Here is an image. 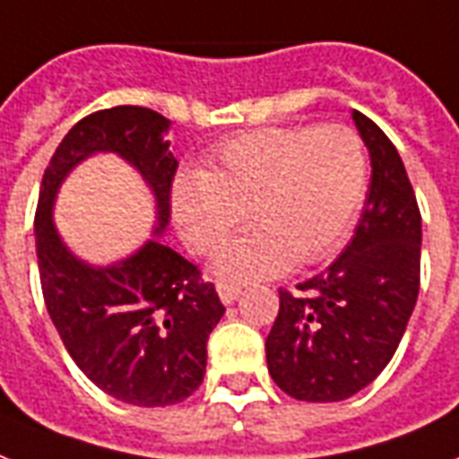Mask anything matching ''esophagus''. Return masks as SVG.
Wrapping results in <instances>:
<instances>
[{
  "label": "esophagus",
  "mask_w": 459,
  "mask_h": 459,
  "mask_svg": "<svg viewBox=\"0 0 459 459\" xmlns=\"http://www.w3.org/2000/svg\"><path fill=\"white\" fill-rule=\"evenodd\" d=\"M216 293H219L221 303L230 306V303H233V300L240 296V286H233V284H226V281H221V284L216 286Z\"/></svg>",
  "instance_id": "obj_1"
}]
</instances>
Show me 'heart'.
Wrapping results in <instances>:
<instances>
[{
  "label": "heart",
  "mask_w": 459,
  "mask_h": 459,
  "mask_svg": "<svg viewBox=\"0 0 459 459\" xmlns=\"http://www.w3.org/2000/svg\"><path fill=\"white\" fill-rule=\"evenodd\" d=\"M366 178L361 136L346 125L253 129L226 139L204 173L178 178L173 216L199 255H214L250 219L257 230L219 255L214 274L253 281L334 253Z\"/></svg>",
  "instance_id": "heart-1"
}]
</instances>
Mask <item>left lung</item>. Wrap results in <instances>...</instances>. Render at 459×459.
I'll use <instances>...</instances> for the list:
<instances>
[{
  "label": "left lung",
  "instance_id": "1",
  "mask_svg": "<svg viewBox=\"0 0 459 459\" xmlns=\"http://www.w3.org/2000/svg\"><path fill=\"white\" fill-rule=\"evenodd\" d=\"M370 153V185L351 243L327 272L279 291L267 337L274 383L303 402H342L380 376L419 296L421 214L400 153L366 115L351 113Z\"/></svg>",
  "mask_w": 459,
  "mask_h": 459
}]
</instances>
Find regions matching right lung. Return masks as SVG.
<instances>
[{
  "label": "right lung",
  "instance_id": "right-lung-1",
  "mask_svg": "<svg viewBox=\"0 0 459 459\" xmlns=\"http://www.w3.org/2000/svg\"><path fill=\"white\" fill-rule=\"evenodd\" d=\"M168 127L163 115L142 105L86 115L52 153L35 212L38 272L52 325L91 383L136 407L178 404L197 390L206 370V339L226 307L214 284L159 238L108 267L79 260L55 229L52 204L82 160L117 153L152 187L159 221L153 236H160L178 170L168 152Z\"/></svg>",
  "mask_w": 459,
  "mask_h": 459
}]
</instances>
